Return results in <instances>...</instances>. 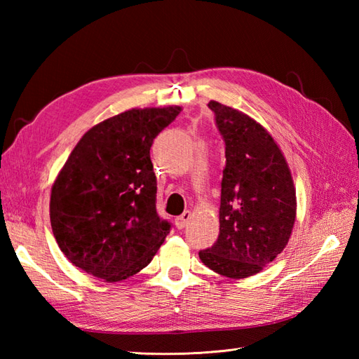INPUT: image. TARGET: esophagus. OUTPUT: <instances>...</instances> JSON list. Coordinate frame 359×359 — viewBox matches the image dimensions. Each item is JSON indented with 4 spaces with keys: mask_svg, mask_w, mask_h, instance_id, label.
Segmentation results:
<instances>
[{
    "mask_svg": "<svg viewBox=\"0 0 359 359\" xmlns=\"http://www.w3.org/2000/svg\"><path fill=\"white\" fill-rule=\"evenodd\" d=\"M189 219H191V211H185L184 215L182 216H179V217H175V226L179 228V230H182V228H185L187 226V224L189 222Z\"/></svg>",
    "mask_w": 359,
    "mask_h": 359,
    "instance_id": "esophagus-1",
    "label": "esophagus"
}]
</instances>
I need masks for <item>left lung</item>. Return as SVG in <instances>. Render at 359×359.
Returning a JSON list of instances; mask_svg holds the SVG:
<instances>
[{
	"label": "left lung",
	"instance_id": "left-lung-1",
	"mask_svg": "<svg viewBox=\"0 0 359 359\" xmlns=\"http://www.w3.org/2000/svg\"><path fill=\"white\" fill-rule=\"evenodd\" d=\"M225 142L219 238L199 251L220 276L262 271L287 247L296 219V188L287 160L266 129L247 114L211 100Z\"/></svg>",
	"mask_w": 359,
	"mask_h": 359
}]
</instances>
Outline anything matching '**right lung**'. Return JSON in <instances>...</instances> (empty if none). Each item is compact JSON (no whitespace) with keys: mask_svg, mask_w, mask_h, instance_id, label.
I'll return each instance as SVG.
<instances>
[{"mask_svg":"<svg viewBox=\"0 0 359 359\" xmlns=\"http://www.w3.org/2000/svg\"><path fill=\"white\" fill-rule=\"evenodd\" d=\"M180 111L133 108L97 123L75 144L49 203L53 238L75 266L118 282L152 261L171 225L156 211L149 149Z\"/></svg>","mask_w":359,"mask_h":359,"instance_id":"add662e5","label":"right lung"}]
</instances>
